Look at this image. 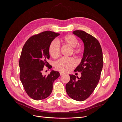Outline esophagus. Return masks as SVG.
<instances>
[{
  "instance_id": "34e87169",
  "label": "esophagus",
  "mask_w": 122,
  "mask_h": 122,
  "mask_svg": "<svg viewBox=\"0 0 122 122\" xmlns=\"http://www.w3.org/2000/svg\"><path fill=\"white\" fill-rule=\"evenodd\" d=\"M60 75H61H61H63L65 74V73H63V72H60Z\"/></svg>"
}]
</instances>
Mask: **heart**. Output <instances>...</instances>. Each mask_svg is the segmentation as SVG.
I'll return each instance as SVG.
<instances>
[{"label":"heart","mask_w":122,"mask_h":122,"mask_svg":"<svg viewBox=\"0 0 122 122\" xmlns=\"http://www.w3.org/2000/svg\"><path fill=\"white\" fill-rule=\"evenodd\" d=\"M61 42L70 47H72L74 54L80 55L83 52L82 46L78 44V41L75 36L72 35H66L61 39ZM49 53L52 58L56 59L60 56L61 47L59 43L53 40L49 46ZM76 66L75 60L73 58H61L55 64V68L59 71L69 72Z\"/></svg>","instance_id":"obj_1"}]
</instances>
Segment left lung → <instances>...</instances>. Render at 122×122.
<instances>
[{
    "label": "left lung",
    "instance_id": "8db88e82",
    "mask_svg": "<svg viewBox=\"0 0 122 122\" xmlns=\"http://www.w3.org/2000/svg\"><path fill=\"white\" fill-rule=\"evenodd\" d=\"M73 33L82 40L84 49L80 64L74 70L81 73V76L70 75V80L66 84V90L70 97L82 101L89 97L96 87L100 78L103 65L102 50L97 39L83 30Z\"/></svg>",
    "mask_w": 122,
    "mask_h": 122
}]
</instances>
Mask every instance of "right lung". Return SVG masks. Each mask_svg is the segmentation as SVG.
<instances>
[{
	"mask_svg": "<svg viewBox=\"0 0 122 122\" xmlns=\"http://www.w3.org/2000/svg\"><path fill=\"white\" fill-rule=\"evenodd\" d=\"M51 31H45L29 38L22 50L19 60L20 79L26 93L35 100L45 99L52 91L53 83L60 73L52 71L47 76L43 75L46 66H52L47 62L50 57V43L60 35Z\"/></svg>",
	"mask_w": 122,
	"mask_h": 122,
	"instance_id": "obj_1",
	"label": "right lung"
}]
</instances>
